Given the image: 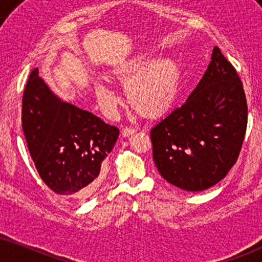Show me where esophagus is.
Returning a JSON list of instances; mask_svg holds the SVG:
<instances>
[{
    "mask_svg": "<svg viewBox=\"0 0 262 262\" xmlns=\"http://www.w3.org/2000/svg\"><path fill=\"white\" fill-rule=\"evenodd\" d=\"M137 130L136 128H132V127H124L121 130V135L124 137H128V136H131L132 134H135V132H136Z\"/></svg>",
    "mask_w": 262,
    "mask_h": 262,
    "instance_id": "34e87169",
    "label": "esophagus"
}]
</instances>
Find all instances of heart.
<instances>
[{
    "mask_svg": "<svg viewBox=\"0 0 262 262\" xmlns=\"http://www.w3.org/2000/svg\"><path fill=\"white\" fill-rule=\"evenodd\" d=\"M141 53L113 70V75L125 83L128 104L138 114L156 118L163 114L175 99L180 83V66L176 59ZM97 97L105 109H113L118 96L104 83L97 85Z\"/></svg>",
    "mask_w": 262,
    "mask_h": 262,
    "instance_id": "heart-1",
    "label": "heart"
}]
</instances>
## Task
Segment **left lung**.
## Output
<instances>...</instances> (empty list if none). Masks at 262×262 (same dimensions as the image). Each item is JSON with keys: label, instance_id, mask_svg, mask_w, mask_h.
Listing matches in <instances>:
<instances>
[{"label": "left lung", "instance_id": "1", "mask_svg": "<svg viewBox=\"0 0 262 262\" xmlns=\"http://www.w3.org/2000/svg\"><path fill=\"white\" fill-rule=\"evenodd\" d=\"M247 124L243 83L214 47L208 69L187 101L150 130L158 171L181 189L210 188L237 161Z\"/></svg>", "mask_w": 262, "mask_h": 262}]
</instances>
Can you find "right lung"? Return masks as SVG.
<instances>
[{
  "instance_id": "1",
  "label": "right lung",
  "mask_w": 262,
  "mask_h": 262,
  "mask_svg": "<svg viewBox=\"0 0 262 262\" xmlns=\"http://www.w3.org/2000/svg\"><path fill=\"white\" fill-rule=\"evenodd\" d=\"M21 125L38 175L57 194L81 200L102 180V163L119 137V128L92 113L62 102L38 69L30 73L23 95Z\"/></svg>"
}]
</instances>
